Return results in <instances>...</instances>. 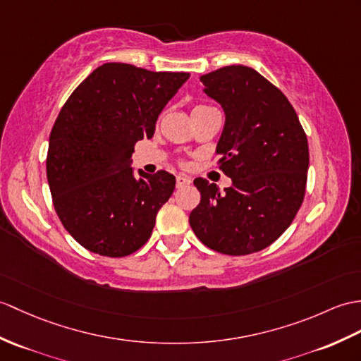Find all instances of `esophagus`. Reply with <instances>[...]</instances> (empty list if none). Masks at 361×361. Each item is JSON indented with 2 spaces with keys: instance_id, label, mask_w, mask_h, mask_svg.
<instances>
[{
  "instance_id": "1",
  "label": "esophagus",
  "mask_w": 361,
  "mask_h": 361,
  "mask_svg": "<svg viewBox=\"0 0 361 361\" xmlns=\"http://www.w3.org/2000/svg\"><path fill=\"white\" fill-rule=\"evenodd\" d=\"M190 183H192V180L189 177H186V175H178V177H177V188L189 186Z\"/></svg>"
}]
</instances>
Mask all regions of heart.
I'll use <instances>...</instances> for the list:
<instances>
[{
    "instance_id": "1",
    "label": "heart",
    "mask_w": 361,
    "mask_h": 361,
    "mask_svg": "<svg viewBox=\"0 0 361 361\" xmlns=\"http://www.w3.org/2000/svg\"><path fill=\"white\" fill-rule=\"evenodd\" d=\"M197 107H203V104H200V106H197Z\"/></svg>"
}]
</instances>
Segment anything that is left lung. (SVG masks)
Wrapping results in <instances>:
<instances>
[{
  "mask_svg": "<svg viewBox=\"0 0 361 361\" xmlns=\"http://www.w3.org/2000/svg\"><path fill=\"white\" fill-rule=\"evenodd\" d=\"M201 81L226 115L216 154L232 186L220 192L195 178L201 200L189 215L190 228L216 252L254 254L289 228L303 203L306 133L283 92L247 66H226Z\"/></svg>",
  "mask_w": 361,
  "mask_h": 361,
  "instance_id": "8db88e82",
  "label": "left lung"
}]
</instances>
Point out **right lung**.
<instances>
[{"instance_id":"obj_1","label":"right lung","mask_w":361,"mask_h":361,"mask_svg":"<svg viewBox=\"0 0 361 361\" xmlns=\"http://www.w3.org/2000/svg\"><path fill=\"white\" fill-rule=\"evenodd\" d=\"M186 72L124 63L97 67L61 107L49 138L47 181L64 229L90 252L120 258L152 235L175 177L130 167L135 142L152 138Z\"/></svg>"}]
</instances>
